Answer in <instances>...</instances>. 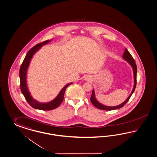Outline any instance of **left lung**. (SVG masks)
Returning <instances> with one entry per match:
<instances>
[{
    "label": "left lung",
    "mask_w": 157,
    "mask_h": 157,
    "mask_svg": "<svg viewBox=\"0 0 157 157\" xmlns=\"http://www.w3.org/2000/svg\"><path fill=\"white\" fill-rule=\"evenodd\" d=\"M123 58L126 61H127L133 67V73H134V79H135V82L134 83H135V84H134V87H133L132 92L130 93V94L128 98L122 104H120L119 105H117V106H115V107H108V106H106V105H104L103 104H100L99 102H98L97 100L95 98L94 92V90H93L92 96H91V98H90V101H91V103L93 104V105L94 106H95L96 108L100 109H103V110H106V111H111V110L122 108L129 101L131 96L132 95V94L133 93V92L135 91L136 86V83H137V66H136L135 61L134 59L133 58V57L132 56V55L129 52V51L127 50V49H125V50H124V52L123 54Z\"/></svg>",
    "instance_id": "obj_1"
}]
</instances>
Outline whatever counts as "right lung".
I'll return each mask as SVG.
<instances>
[{
  "label": "right lung",
  "instance_id": "1",
  "mask_svg": "<svg viewBox=\"0 0 157 157\" xmlns=\"http://www.w3.org/2000/svg\"><path fill=\"white\" fill-rule=\"evenodd\" d=\"M49 41L50 40H48L44 41L42 43H38L35 46H33V48L30 49L28 51L27 54L23 60V62L22 63V64L20 67V89H21L22 93L23 94L24 98H25L28 104L32 107L35 108V109H38L43 110V111L52 110V109L57 108L63 101L66 88L72 83H68V85H65V86L62 89V90H61V92H59V95L56 97V98L53 101H52L49 103H39L37 101H36L33 98L32 96H31L28 90L27 82H26V74H27L28 67L29 65V62H30L33 54L38 50V49H40L42 45L48 43L49 42Z\"/></svg>",
  "mask_w": 157,
  "mask_h": 157
}]
</instances>
